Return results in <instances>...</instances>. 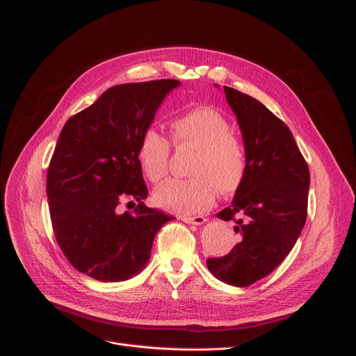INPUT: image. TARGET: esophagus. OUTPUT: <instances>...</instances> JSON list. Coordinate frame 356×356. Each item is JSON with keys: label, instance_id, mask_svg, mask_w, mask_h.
<instances>
[{"label": "esophagus", "instance_id": "34e87169", "mask_svg": "<svg viewBox=\"0 0 356 356\" xmlns=\"http://www.w3.org/2000/svg\"><path fill=\"white\" fill-rule=\"evenodd\" d=\"M180 219L186 223H193V225H203L207 222V218L204 216H180Z\"/></svg>", "mask_w": 356, "mask_h": 356}]
</instances>
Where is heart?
Wrapping results in <instances>:
<instances>
[{
  "mask_svg": "<svg viewBox=\"0 0 356 356\" xmlns=\"http://www.w3.org/2000/svg\"><path fill=\"white\" fill-rule=\"evenodd\" d=\"M172 140L177 148H193L191 179H175L156 192L161 208L192 215L207 211L216 192H235L245 176L247 152L242 140L232 133L229 120L211 106H197L172 121ZM170 143L156 128L141 137L138 160L144 176L153 184L161 183L168 173Z\"/></svg>",
  "mask_w": 356,
  "mask_h": 356,
  "instance_id": "1",
  "label": "heart"
}]
</instances>
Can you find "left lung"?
Masks as SVG:
<instances>
[{"label": "left lung", "instance_id": "obj_1", "mask_svg": "<svg viewBox=\"0 0 356 356\" xmlns=\"http://www.w3.org/2000/svg\"><path fill=\"white\" fill-rule=\"evenodd\" d=\"M247 152V170L234 200L216 216L235 220L241 235L232 251L209 258L220 282L247 287L273 273L293 250L307 216L310 173L289 127L236 89L223 86Z\"/></svg>", "mask_w": 356, "mask_h": 356}]
</instances>
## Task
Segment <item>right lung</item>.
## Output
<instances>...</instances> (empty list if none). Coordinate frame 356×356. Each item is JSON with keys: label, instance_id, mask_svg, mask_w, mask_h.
I'll use <instances>...</instances> for the list:
<instances>
[{"label": "right lung", "instance_id": "1", "mask_svg": "<svg viewBox=\"0 0 356 356\" xmlns=\"http://www.w3.org/2000/svg\"><path fill=\"white\" fill-rule=\"evenodd\" d=\"M175 79L124 83L70 117L47 168L53 231L69 263L99 282H124L141 273L156 234L173 216L148 208L138 160L145 129ZM128 200L133 213H121Z\"/></svg>", "mask_w": 356, "mask_h": 356}]
</instances>
